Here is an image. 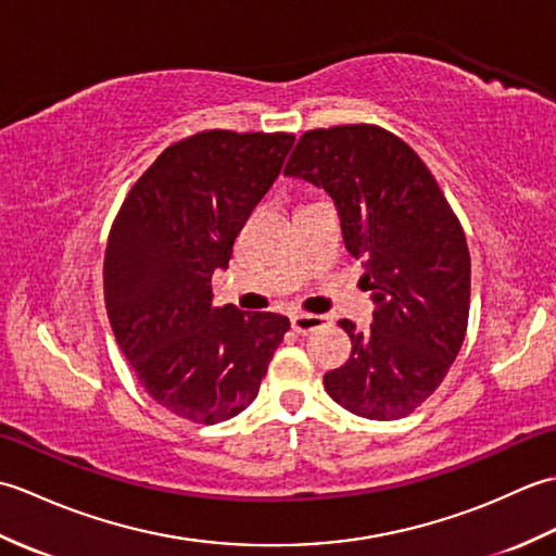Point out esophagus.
<instances>
[{
    "label": "esophagus",
    "mask_w": 556,
    "mask_h": 556,
    "mask_svg": "<svg viewBox=\"0 0 556 556\" xmlns=\"http://www.w3.org/2000/svg\"><path fill=\"white\" fill-rule=\"evenodd\" d=\"M325 325H327L325 315H311V313L291 315V327H293V332H299V334H311V332H315V329H320Z\"/></svg>",
    "instance_id": "34e87169"
}]
</instances>
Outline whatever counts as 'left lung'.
<instances>
[{"instance_id":"8db88e82","label":"left lung","mask_w":556,"mask_h":556,"mask_svg":"<svg viewBox=\"0 0 556 556\" xmlns=\"http://www.w3.org/2000/svg\"><path fill=\"white\" fill-rule=\"evenodd\" d=\"M285 174L334 200L344 245L363 260L375 305L368 329L339 323L353 349L325 375L327 394L361 418H404L442 384L464 344V229L422 160L380 126L303 134Z\"/></svg>"}]
</instances>
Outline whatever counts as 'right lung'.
Returning a JSON list of instances; mask_svg holds the SVG:
<instances>
[{
    "label": "right lung",
    "mask_w": 556,
    "mask_h": 556,
    "mask_svg": "<svg viewBox=\"0 0 556 556\" xmlns=\"http://www.w3.org/2000/svg\"><path fill=\"white\" fill-rule=\"evenodd\" d=\"M291 148V134H195L152 162L114 222L110 325L146 392L176 416H239L291 327L279 313L215 308L210 285Z\"/></svg>",
    "instance_id": "add662e5"
}]
</instances>
